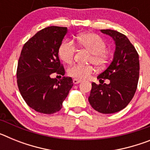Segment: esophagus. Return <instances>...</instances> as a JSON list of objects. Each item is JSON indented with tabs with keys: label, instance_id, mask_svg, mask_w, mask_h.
<instances>
[{
	"label": "esophagus",
	"instance_id": "esophagus-1",
	"mask_svg": "<svg viewBox=\"0 0 150 150\" xmlns=\"http://www.w3.org/2000/svg\"><path fill=\"white\" fill-rule=\"evenodd\" d=\"M81 81H82L81 79H73V83H74V84H78V83H79Z\"/></svg>",
	"mask_w": 150,
	"mask_h": 150
}]
</instances>
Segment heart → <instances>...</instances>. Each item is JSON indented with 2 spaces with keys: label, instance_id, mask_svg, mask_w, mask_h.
Here are the masks:
<instances>
[{
  "label": "heart",
  "instance_id": "b5f03b06",
  "mask_svg": "<svg viewBox=\"0 0 150 150\" xmlns=\"http://www.w3.org/2000/svg\"><path fill=\"white\" fill-rule=\"evenodd\" d=\"M76 43L81 48L91 52L88 62L97 67H104L109 62V52L106 50L107 44L104 39L95 33H83L76 36ZM76 53V47L70 40L62 41L59 48L60 59L67 64L72 63ZM95 72L93 65L74 64L67 70L69 76L75 79H86Z\"/></svg>",
  "mask_w": 150,
  "mask_h": 150
}]
</instances>
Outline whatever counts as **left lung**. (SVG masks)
Returning <instances> with one entry per match:
<instances>
[{"instance_id": "left-lung-1", "label": "left lung", "mask_w": 150, "mask_h": 150, "mask_svg": "<svg viewBox=\"0 0 150 150\" xmlns=\"http://www.w3.org/2000/svg\"><path fill=\"white\" fill-rule=\"evenodd\" d=\"M101 32L113 38L116 51L110 66L98 76L100 84L91 83L88 101L93 109L109 114L124 109L137 90L140 72L139 56L126 36L116 30L102 29ZM110 79L109 84L103 79Z\"/></svg>"}]
</instances>
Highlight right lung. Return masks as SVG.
<instances>
[{
    "label": "right lung",
    "instance_id": "right-lung-1",
    "mask_svg": "<svg viewBox=\"0 0 150 150\" xmlns=\"http://www.w3.org/2000/svg\"><path fill=\"white\" fill-rule=\"evenodd\" d=\"M67 28L50 26L38 31L22 47L17 66V85L26 104L44 114L60 110L73 86L71 77L58 80L52 74L64 76L59 48ZM62 77V76H61Z\"/></svg>",
    "mask_w": 150,
    "mask_h": 150
}]
</instances>
